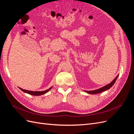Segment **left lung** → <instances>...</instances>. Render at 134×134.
Returning a JSON list of instances; mask_svg holds the SVG:
<instances>
[{"instance_id": "1", "label": "left lung", "mask_w": 134, "mask_h": 134, "mask_svg": "<svg viewBox=\"0 0 134 134\" xmlns=\"http://www.w3.org/2000/svg\"><path fill=\"white\" fill-rule=\"evenodd\" d=\"M118 76H119V75H117V76L116 77V78H115V79L112 81V82H111L109 84L106 85V86H104V87H102V88H99V89H98V90H95V91H86V92L87 93H89V94H97V93H101V92H103V91H106V90H109V89L110 88H111V87H112L113 85L115 84V83L116 80V79H117V77H118Z\"/></svg>"}]
</instances>
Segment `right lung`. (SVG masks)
I'll return each mask as SVG.
<instances>
[{"instance_id": "obj_1", "label": "right lung", "mask_w": 134, "mask_h": 134, "mask_svg": "<svg viewBox=\"0 0 134 134\" xmlns=\"http://www.w3.org/2000/svg\"><path fill=\"white\" fill-rule=\"evenodd\" d=\"M52 88V87L51 88H50L49 89H48L47 90L44 91H28V90H23L22 88H19L20 90H21L22 91H23V92L28 93V94H31V95H34V96H40V95H42L45 94L47 92H48Z\"/></svg>"}]
</instances>
